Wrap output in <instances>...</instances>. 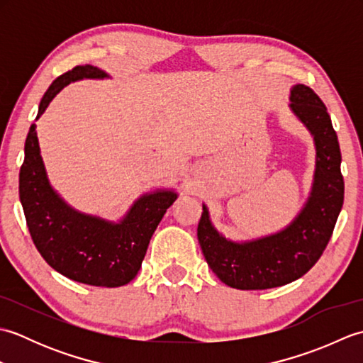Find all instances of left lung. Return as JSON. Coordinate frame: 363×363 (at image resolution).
Here are the masks:
<instances>
[{
  "mask_svg": "<svg viewBox=\"0 0 363 363\" xmlns=\"http://www.w3.org/2000/svg\"><path fill=\"white\" fill-rule=\"evenodd\" d=\"M290 109L311 130L317 148V168L311 196L284 230L257 240L235 243L212 226L203 204L198 240L207 265L221 282L238 290H265L296 281L317 264L333 235L343 206L342 154L325 103L315 91L296 84Z\"/></svg>",
  "mask_w": 363,
  "mask_h": 363,
  "instance_id": "8db88e82",
  "label": "left lung"
}]
</instances>
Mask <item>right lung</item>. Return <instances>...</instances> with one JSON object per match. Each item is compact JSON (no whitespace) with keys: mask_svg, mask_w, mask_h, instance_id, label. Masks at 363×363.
<instances>
[{"mask_svg":"<svg viewBox=\"0 0 363 363\" xmlns=\"http://www.w3.org/2000/svg\"><path fill=\"white\" fill-rule=\"evenodd\" d=\"M84 78H107V73L78 65L60 74L43 95L37 118L60 90ZM35 128V123L29 128L20 168V201L35 248L51 268L76 282L95 287L130 282L142 267L154 230L177 195L172 190L146 194L120 223L76 212L50 186Z\"/></svg>","mask_w":363,"mask_h":363,"instance_id":"obj_1","label":"right lung"}]
</instances>
